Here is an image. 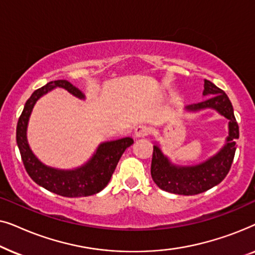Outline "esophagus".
I'll list each match as a JSON object with an SVG mask.
<instances>
[{
	"label": "esophagus",
	"instance_id": "obj_1",
	"mask_svg": "<svg viewBox=\"0 0 255 255\" xmlns=\"http://www.w3.org/2000/svg\"><path fill=\"white\" fill-rule=\"evenodd\" d=\"M151 133V128H149L147 125H138V127H135L134 128V134L137 135V137H146V135H148Z\"/></svg>",
	"mask_w": 255,
	"mask_h": 255
}]
</instances>
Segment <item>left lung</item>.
<instances>
[{"label":"left lung","instance_id":"left-lung-1","mask_svg":"<svg viewBox=\"0 0 255 255\" xmlns=\"http://www.w3.org/2000/svg\"><path fill=\"white\" fill-rule=\"evenodd\" d=\"M203 95H211L203 102L193 103L187 107L189 110L214 108L230 121L229 137L224 148L204 163L193 167H175L170 165L158 146H153L151 175L160 189L177 195H197L211 189L221 183L228 175L236 153V139L239 138V127L237 123L231 101L214 83L204 80Z\"/></svg>","mask_w":255,"mask_h":255}]
</instances>
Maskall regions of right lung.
I'll return each mask as SVG.
<instances>
[{
    "label": "right lung",
    "mask_w": 255,
    "mask_h": 255,
    "mask_svg": "<svg viewBox=\"0 0 255 255\" xmlns=\"http://www.w3.org/2000/svg\"><path fill=\"white\" fill-rule=\"evenodd\" d=\"M55 87H61L74 96L83 99L82 93L67 80L51 81L33 92L24 106L16 128V140L23 165L31 179L48 191L64 197L90 196L100 193L109 183L122 154L128 146L133 144V139L123 138L103 142L99 146L92 160L81 168L75 170H58L44 166L33 155L27 145L26 125L36 101Z\"/></svg>",
    "instance_id": "1"
}]
</instances>
